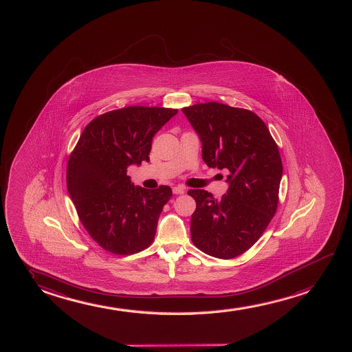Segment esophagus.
I'll use <instances>...</instances> for the list:
<instances>
[{"mask_svg": "<svg viewBox=\"0 0 352 352\" xmlns=\"http://www.w3.org/2000/svg\"><path fill=\"white\" fill-rule=\"evenodd\" d=\"M173 194H176V195L184 194V192H186V187H184V186H176V187H173Z\"/></svg>", "mask_w": 352, "mask_h": 352, "instance_id": "esophagus-1", "label": "esophagus"}]
</instances>
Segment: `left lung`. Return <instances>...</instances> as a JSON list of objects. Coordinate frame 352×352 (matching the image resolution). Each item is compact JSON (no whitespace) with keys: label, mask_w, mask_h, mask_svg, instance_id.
<instances>
[{"label":"left lung","mask_w":352,"mask_h":352,"mask_svg":"<svg viewBox=\"0 0 352 352\" xmlns=\"http://www.w3.org/2000/svg\"><path fill=\"white\" fill-rule=\"evenodd\" d=\"M203 144L208 168L228 171L219 200L190 189L197 203L190 219L194 245L219 259L238 257L262 236L278 210L283 162L278 144L257 114L219 102L182 109Z\"/></svg>","instance_id":"obj_1"}]
</instances>
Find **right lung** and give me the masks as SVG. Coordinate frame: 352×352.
I'll return each instance as SVG.
<instances>
[{
    "label": "right lung",
    "instance_id": "add662e5",
    "mask_svg": "<svg viewBox=\"0 0 352 352\" xmlns=\"http://www.w3.org/2000/svg\"><path fill=\"white\" fill-rule=\"evenodd\" d=\"M177 109L128 106L95 117L69 154L66 184L80 223L104 251L129 256L153 243L168 186L134 187L131 164L149 162L152 140Z\"/></svg>",
    "mask_w": 352,
    "mask_h": 352
}]
</instances>
